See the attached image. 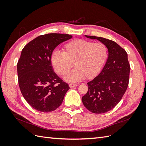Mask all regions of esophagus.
I'll use <instances>...</instances> for the list:
<instances>
[{
  "instance_id": "1",
  "label": "esophagus",
  "mask_w": 146,
  "mask_h": 146,
  "mask_svg": "<svg viewBox=\"0 0 146 146\" xmlns=\"http://www.w3.org/2000/svg\"><path fill=\"white\" fill-rule=\"evenodd\" d=\"M69 87H70V88H74V87H75V86H78V84H77V83H76V84H69Z\"/></svg>"
}]
</instances>
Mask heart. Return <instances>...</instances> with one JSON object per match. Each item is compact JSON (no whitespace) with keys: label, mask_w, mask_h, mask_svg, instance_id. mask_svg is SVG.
<instances>
[{"label":"heart","mask_w":146,"mask_h":146,"mask_svg":"<svg viewBox=\"0 0 146 146\" xmlns=\"http://www.w3.org/2000/svg\"><path fill=\"white\" fill-rule=\"evenodd\" d=\"M63 52L54 51L50 61L55 71L63 76L74 65L76 68L69 72L65 79L74 82L85 77H96L104 67L108 58V48L104 43L76 39L63 47Z\"/></svg>","instance_id":"b5f03b06"}]
</instances>
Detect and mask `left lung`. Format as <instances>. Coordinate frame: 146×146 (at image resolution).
I'll use <instances>...</instances> for the list:
<instances>
[{"label":"left lung","mask_w":146,"mask_h":146,"mask_svg":"<svg viewBox=\"0 0 146 146\" xmlns=\"http://www.w3.org/2000/svg\"><path fill=\"white\" fill-rule=\"evenodd\" d=\"M85 36L104 43L108 48V57L101 72L87 83L88 91L82 97V102L90 111L105 113L116 107L129 85L130 66L127 53L110 39Z\"/></svg>","instance_id":"8db88e82"}]
</instances>
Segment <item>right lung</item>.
<instances>
[{"label": "right lung", "mask_w": 146, "mask_h": 146, "mask_svg": "<svg viewBox=\"0 0 146 146\" xmlns=\"http://www.w3.org/2000/svg\"><path fill=\"white\" fill-rule=\"evenodd\" d=\"M72 37L61 33L40 35L22 50L17 64L19 88L27 103L39 111L58 108L69 90L68 84L54 72L50 56L57 46Z\"/></svg>", "instance_id": "right-lung-1"}]
</instances>
